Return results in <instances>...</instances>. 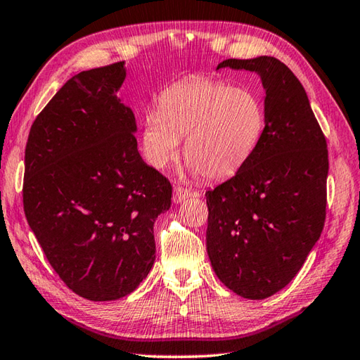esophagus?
<instances>
[{
	"mask_svg": "<svg viewBox=\"0 0 360 360\" xmlns=\"http://www.w3.org/2000/svg\"><path fill=\"white\" fill-rule=\"evenodd\" d=\"M188 196H190V190L184 188V187L179 186V184H176V186L173 187V201H174L176 204L186 201V200L188 198Z\"/></svg>",
	"mask_w": 360,
	"mask_h": 360,
	"instance_id": "1",
	"label": "esophagus"
}]
</instances>
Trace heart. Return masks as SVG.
Listing matches in <instances>:
<instances>
[{"label":"heart","mask_w":360,"mask_h":360,"mask_svg":"<svg viewBox=\"0 0 360 360\" xmlns=\"http://www.w3.org/2000/svg\"><path fill=\"white\" fill-rule=\"evenodd\" d=\"M266 112L255 90L234 87L209 76H190L168 86L142 124L148 162L165 168L184 140L190 170L223 179L250 160L262 140Z\"/></svg>","instance_id":"heart-1"}]
</instances>
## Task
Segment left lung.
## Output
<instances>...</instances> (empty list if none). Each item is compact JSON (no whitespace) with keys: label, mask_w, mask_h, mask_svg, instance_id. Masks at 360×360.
<instances>
[{"label":"left lung","mask_w":360,"mask_h":360,"mask_svg":"<svg viewBox=\"0 0 360 360\" xmlns=\"http://www.w3.org/2000/svg\"><path fill=\"white\" fill-rule=\"evenodd\" d=\"M255 72L265 89L266 124L250 160L206 192V246L229 290L265 300L297 276L326 218L328 145L304 87L270 56L217 68Z\"/></svg>","instance_id":"1"}]
</instances>
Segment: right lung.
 I'll list each match as a JSON object with an SVG mask.
<instances>
[{
	"label": "right lung",
	"instance_id": "right-lung-1",
	"mask_svg": "<svg viewBox=\"0 0 360 360\" xmlns=\"http://www.w3.org/2000/svg\"><path fill=\"white\" fill-rule=\"evenodd\" d=\"M124 62L63 84L31 126L23 207L48 262L79 297L136 290L156 259L154 221L172 184L137 150L136 117L117 96Z\"/></svg>",
	"mask_w": 360,
	"mask_h": 360
}]
</instances>
